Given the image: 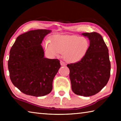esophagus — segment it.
Returning <instances> with one entry per match:
<instances>
[{
  "label": "esophagus",
  "mask_w": 121,
  "mask_h": 121,
  "mask_svg": "<svg viewBox=\"0 0 121 121\" xmlns=\"http://www.w3.org/2000/svg\"><path fill=\"white\" fill-rule=\"evenodd\" d=\"M60 65H62V66H65V65H66V64L62 61H60Z\"/></svg>",
  "instance_id": "esophagus-1"
}]
</instances>
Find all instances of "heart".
<instances>
[{
  "instance_id": "obj_1",
  "label": "heart",
  "mask_w": 121,
  "mask_h": 121,
  "mask_svg": "<svg viewBox=\"0 0 121 121\" xmlns=\"http://www.w3.org/2000/svg\"><path fill=\"white\" fill-rule=\"evenodd\" d=\"M89 45L87 38L77 36L55 35L51 42L44 43L45 48L50 56H56L63 53V59L70 63L80 61L86 54Z\"/></svg>"
}]
</instances>
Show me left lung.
<instances>
[{
    "mask_svg": "<svg viewBox=\"0 0 121 121\" xmlns=\"http://www.w3.org/2000/svg\"><path fill=\"white\" fill-rule=\"evenodd\" d=\"M90 41L86 54L75 63L67 65L70 70L71 89L76 95L89 97L98 93L110 77V62L108 49L97 32L83 33Z\"/></svg>",
    "mask_w": 121,
    "mask_h": 121,
    "instance_id": "left-lung-1",
    "label": "left lung"
}]
</instances>
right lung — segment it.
Listing matches in <instances>:
<instances>
[{
	"mask_svg": "<svg viewBox=\"0 0 121 121\" xmlns=\"http://www.w3.org/2000/svg\"><path fill=\"white\" fill-rule=\"evenodd\" d=\"M50 30H30L18 36L9 52L10 79L26 95L42 97L52 91V83L61 65L58 59L44 56L42 41Z\"/></svg>",
	"mask_w": 121,
	"mask_h": 121,
	"instance_id": "add662e5",
	"label": "right lung"
}]
</instances>
